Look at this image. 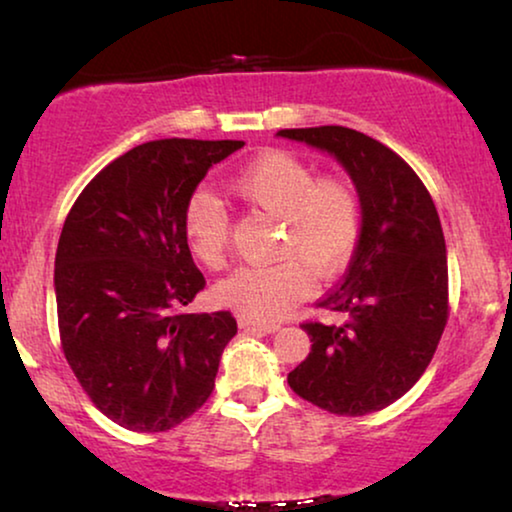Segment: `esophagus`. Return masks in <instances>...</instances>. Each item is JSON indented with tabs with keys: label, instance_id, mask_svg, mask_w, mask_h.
Here are the masks:
<instances>
[{
	"label": "esophagus",
	"instance_id": "34e87169",
	"mask_svg": "<svg viewBox=\"0 0 512 512\" xmlns=\"http://www.w3.org/2000/svg\"><path fill=\"white\" fill-rule=\"evenodd\" d=\"M237 324H240L242 331H258V333H275L279 331V324H265V321H256V319H249V317H240L237 319Z\"/></svg>",
	"mask_w": 512,
	"mask_h": 512
}]
</instances>
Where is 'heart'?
Here are the masks:
<instances>
[{"mask_svg":"<svg viewBox=\"0 0 512 512\" xmlns=\"http://www.w3.org/2000/svg\"><path fill=\"white\" fill-rule=\"evenodd\" d=\"M235 195L284 223L279 251L291 254L272 265H244L216 284L221 305L256 319H279L312 293L314 275L333 277L352 254L361 230V205L345 179L317 174L284 151L256 158L230 181ZM184 235L207 268L226 263L230 219L214 193L195 191L184 207Z\"/></svg>","mask_w":512,"mask_h":512,"instance_id":"obj_1","label":"heart"}]
</instances>
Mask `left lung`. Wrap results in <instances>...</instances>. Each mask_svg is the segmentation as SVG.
I'll return each mask as SVG.
<instances>
[{
	"label": "left lung",
	"instance_id": "obj_1",
	"mask_svg": "<svg viewBox=\"0 0 512 512\" xmlns=\"http://www.w3.org/2000/svg\"><path fill=\"white\" fill-rule=\"evenodd\" d=\"M277 137L333 156L361 202L349 268L317 303L345 324H303L312 352L289 373V387L333 415L377 412L424 375L447 324V249L436 205L415 170L363 132L321 125Z\"/></svg>",
	"mask_w": 512,
	"mask_h": 512
}]
</instances>
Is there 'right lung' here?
Segmentation results:
<instances>
[{
	"instance_id": "add662e5",
	"label": "right lung",
	"mask_w": 512,
	"mask_h": 512,
	"mask_svg": "<svg viewBox=\"0 0 512 512\" xmlns=\"http://www.w3.org/2000/svg\"><path fill=\"white\" fill-rule=\"evenodd\" d=\"M244 142L156 139L109 163L62 226L55 300L62 352L95 408L158 433L214 389L230 312L184 314L205 289L184 235L186 200Z\"/></svg>"
}]
</instances>
